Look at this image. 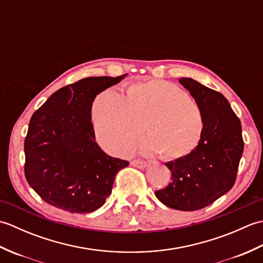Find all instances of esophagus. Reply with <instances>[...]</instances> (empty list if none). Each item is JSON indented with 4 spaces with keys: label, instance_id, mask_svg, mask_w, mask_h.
<instances>
[{
    "label": "esophagus",
    "instance_id": "obj_1",
    "mask_svg": "<svg viewBox=\"0 0 263 263\" xmlns=\"http://www.w3.org/2000/svg\"><path fill=\"white\" fill-rule=\"evenodd\" d=\"M131 165L135 166V167H138V168H146V167L148 166V164L146 163V161H142V160H132L131 161Z\"/></svg>",
    "mask_w": 263,
    "mask_h": 263
}]
</instances>
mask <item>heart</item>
<instances>
[{
    "label": "heart",
    "instance_id": "1",
    "mask_svg": "<svg viewBox=\"0 0 263 263\" xmlns=\"http://www.w3.org/2000/svg\"><path fill=\"white\" fill-rule=\"evenodd\" d=\"M91 120L95 136L107 152L124 155L144 128L148 137L141 144L143 154L164 157H186L198 148L204 131L200 106L176 83L150 79L126 89L110 87L93 99Z\"/></svg>",
    "mask_w": 263,
    "mask_h": 263
}]
</instances>
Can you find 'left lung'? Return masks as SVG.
Returning a JSON list of instances; mask_svg holds the SVG:
<instances>
[{"label":"left lung","mask_w":263,"mask_h":263,"mask_svg":"<svg viewBox=\"0 0 263 263\" xmlns=\"http://www.w3.org/2000/svg\"><path fill=\"white\" fill-rule=\"evenodd\" d=\"M180 83L202 110L203 136L192 154L165 163L172 182L155 194L170 208L193 211L211 204L233 187L244 141L241 121L220 92L191 78H181Z\"/></svg>","instance_id":"1"}]
</instances>
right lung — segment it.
I'll return each mask as SVG.
<instances>
[{
    "label": "right lung",
    "mask_w": 263,
    "mask_h": 263,
    "mask_svg": "<svg viewBox=\"0 0 263 263\" xmlns=\"http://www.w3.org/2000/svg\"><path fill=\"white\" fill-rule=\"evenodd\" d=\"M89 77L54 92L32 114L25 139V175L45 202L72 214L100 208L128 161L96 142L91 107L98 93L124 79Z\"/></svg>",
    "instance_id": "right-lung-1"
}]
</instances>
